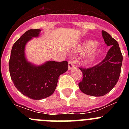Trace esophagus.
<instances>
[{
    "label": "esophagus",
    "mask_w": 129,
    "mask_h": 129,
    "mask_svg": "<svg viewBox=\"0 0 129 129\" xmlns=\"http://www.w3.org/2000/svg\"><path fill=\"white\" fill-rule=\"evenodd\" d=\"M75 67H76V65H75L74 61L72 60V59H70V60L68 61V70H71L72 68H74Z\"/></svg>",
    "instance_id": "34e87169"
}]
</instances>
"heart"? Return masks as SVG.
<instances>
[{
  "instance_id": "1",
  "label": "heart",
  "mask_w": 129,
  "mask_h": 129,
  "mask_svg": "<svg viewBox=\"0 0 129 129\" xmlns=\"http://www.w3.org/2000/svg\"><path fill=\"white\" fill-rule=\"evenodd\" d=\"M97 46H98V43H96V42L93 41H86L77 48V52L80 54H87L88 52H90L92 50L96 47ZM100 50L95 48L92 50V53L90 55L89 57H88V61H91L94 60L100 55Z\"/></svg>"
}]
</instances>
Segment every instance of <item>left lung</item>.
<instances>
[{
	"label": "left lung",
	"mask_w": 129,
	"mask_h": 129,
	"mask_svg": "<svg viewBox=\"0 0 129 129\" xmlns=\"http://www.w3.org/2000/svg\"><path fill=\"white\" fill-rule=\"evenodd\" d=\"M102 36L105 44L110 46L105 57L94 67H79L83 74V79L79 83V89L92 96H103L114 87L122 64L123 55L117 41L104 30H102Z\"/></svg>",
	"instance_id": "1"
}]
</instances>
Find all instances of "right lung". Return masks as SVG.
Listing matches in <instances>:
<instances>
[{"instance_id": "obj_1", "label": "right lung", "mask_w": 129, "mask_h": 129, "mask_svg": "<svg viewBox=\"0 0 129 129\" xmlns=\"http://www.w3.org/2000/svg\"><path fill=\"white\" fill-rule=\"evenodd\" d=\"M41 29H29L14 43L9 61V70L15 86L23 95L33 100L50 96L56 88L59 77L68 70V62L48 61L35 67L26 61L24 48Z\"/></svg>"}]
</instances>
